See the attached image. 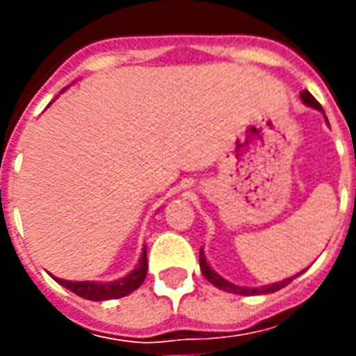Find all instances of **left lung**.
<instances>
[{
	"instance_id": "8db88e82",
	"label": "left lung",
	"mask_w": 356,
	"mask_h": 356,
	"mask_svg": "<svg viewBox=\"0 0 356 356\" xmlns=\"http://www.w3.org/2000/svg\"><path fill=\"white\" fill-rule=\"evenodd\" d=\"M301 101H303V104H307V106H311V108H316L321 110L322 114H324V110H322V106L318 104V101L314 99L313 95L309 93V91H301ZM326 118V116H324ZM326 122H328V118H326ZM200 270L202 275L208 278L209 282L213 284L216 288H219V290H225L229 291V293H236V296H261V293H273V291H278L280 288H284V286H288V284L296 278V276H290V278H286V280H280V282H275V284H267V286H259V288H246V286H236V284L229 282V280H225L223 276L217 275L213 268L209 267V263L206 261V255H204V250H200Z\"/></svg>"
}]
</instances>
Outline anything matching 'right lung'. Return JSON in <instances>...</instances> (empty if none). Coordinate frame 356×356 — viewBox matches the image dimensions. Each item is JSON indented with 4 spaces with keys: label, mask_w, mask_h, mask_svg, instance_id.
Returning a JSON list of instances; mask_svg holds the SVG:
<instances>
[{
    "label": "right lung",
    "mask_w": 356,
    "mask_h": 356,
    "mask_svg": "<svg viewBox=\"0 0 356 356\" xmlns=\"http://www.w3.org/2000/svg\"><path fill=\"white\" fill-rule=\"evenodd\" d=\"M65 91V89H63ZM148 270L147 263V246L143 248L139 263L135 265L129 275H125L120 280L114 282H91V280H81V282H72V280H63V278H55L60 286H65L66 290L74 291L76 296H80L89 301H106V299H118L129 296L131 291L139 288L140 284L145 282Z\"/></svg>",
    "instance_id": "right-lung-1"
}]
</instances>
